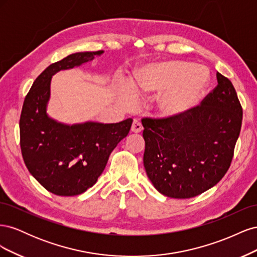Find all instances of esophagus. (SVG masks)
Wrapping results in <instances>:
<instances>
[{"instance_id": "1", "label": "esophagus", "mask_w": 257, "mask_h": 257, "mask_svg": "<svg viewBox=\"0 0 257 257\" xmlns=\"http://www.w3.org/2000/svg\"><path fill=\"white\" fill-rule=\"evenodd\" d=\"M132 132H133V133H141V132L143 131V125H142V123L139 122L138 120H134L133 121V124H132Z\"/></svg>"}]
</instances>
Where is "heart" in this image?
<instances>
[{
	"instance_id": "obj_1",
	"label": "heart",
	"mask_w": 257,
	"mask_h": 257,
	"mask_svg": "<svg viewBox=\"0 0 257 257\" xmlns=\"http://www.w3.org/2000/svg\"><path fill=\"white\" fill-rule=\"evenodd\" d=\"M210 84L209 71L186 61H164L137 68L130 82L135 95L165 91L158 98L155 110L160 118L178 121L199 106Z\"/></svg>"
}]
</instances>
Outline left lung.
I'll return each mask as SVG.
<instances>
[{
    "label": "left lung",
    "mask_w": 257,
    "mask_h": 257,
    "mask_svg": "<svg viewBox=\"0 0 257 257\" xmlns=\"http://www.w3.org/2000/svg\"><path fill=\"white\" fill-rule=\"evenodd\" d=\"M216 88L195 110L178 121L143 119L144 166L161 194L191 198L226 174L242 122L234 85L216 72Z\"/></svg>",
    "instance_id": "obj_1"
}]
</instances>
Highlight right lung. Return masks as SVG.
<instances>
[{
    "label": "right lung",
    "instance_id": "1",
    "mask_svg": "<svg viewBox=\"0 0 257 257\" xmlns=\"http://www.w3.org/2000/svg\"><path fill=\"white\" fill-rule=\"evenodd\" d=\"M103 50L69 54L49 65L30 89L20 115V146L30 174L59 196H75L94 185L110 153L132 126V119L119 123L87 121L66 124L47 112L54 74L85 64Z\"/></svg>",
    "mask_w": 257,
    "mask_h": 257
}]
</instances>
